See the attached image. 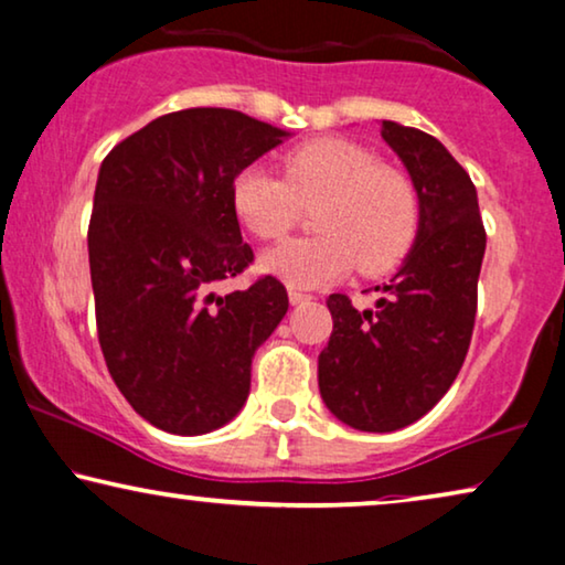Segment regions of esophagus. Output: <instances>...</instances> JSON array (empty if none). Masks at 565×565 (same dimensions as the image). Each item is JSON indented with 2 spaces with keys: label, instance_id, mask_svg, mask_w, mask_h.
<instances>
[{
  "label": "esophagus",
  "instance_id": "1",
  "mask_svg": "<svg viewBox=\"0 0 565 565\" xmlns=\"http://www.w3.org/2000/svg\"><path fill=\"white\" fill-rule=\"evenodd\" d=\"M312 297H309V294H305V291H297V289H289V301L291 305H305V301H309Z\"/></svg>",
  "mask_w": 565,
  "mask_h": 565
}]
</instances>
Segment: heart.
<instances>
[{
    "label": "heart",
    "mask_w": 565,
    "mask_h": 565,
    "mask_svg": "<svg viewBox=\"0 0 565 565\" xmlns=\"http://www.w3.org/2000/svg\"><path fill=\"white\" fill-rule=\"evenodd\" d=\"M286 179L248 166L233 181V206L260 241H279L299 222L301 206L315 210L320 235L276 245L260 268L294 289L332 284L359 264L365 276L392 271L417 233V194L404 173L351 140L322 138L284 158Z\"/></svg>",
    "instance_id": "obj_1"
}]
</instances>
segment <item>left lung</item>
Wrapping results in <instances>:
<instances>
[{
  "instance_id": "1",
  "label": "left lung",
  "mask_w": 565,
  "mask_h": 565,
  "mask_svg": "<svg viewBox=\"0 0 565 565\" xmlns=\"http://www.w3.org/2000/svg\"><path fill=\"white\" fill-rule=\"evenodd\" d=\"M417 192L415 243L373 309L330 294V343L317 361L322 402L340 423L394 433L443 399L471 345L476 286L487 250L479 196L438 138L381 122Z\"/></svg>"
}]
</instances>
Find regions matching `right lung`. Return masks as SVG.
Returning <instances> with one entry per match:
<instances>
[{"label": "right lung", "instance_id": "right-lung-1", "mask_svg": "<svg viewBox=\"0 0 565 565\" xmlns=\"http://www.w3.org/2000/svg\"><path fill=\"white\" fill-rule=\"evenodd\" d=\"M291 132L237 109L158 117L109 150L89 222L99 345L117 388L158 430L204 435L250 392V363L289 309L274 276L214 294L253 260L233 181Z\"/></svg>", "mask_w": 565, "mask_h": 565}]
</instances>
